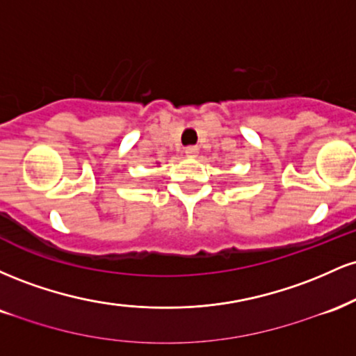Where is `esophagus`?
I'll use <instances>...</instances> for the list:
<instances>
[{
    "mask_svg": "<svg viewBox=\"0 0 356 356\" xmlns=\"http://www.w3.org/2000/svg\"><path fill=\"white\" fill-rule=\"evenodd\" d=\"M197 154H199V147L197 145H191V147H187V149H186L187 157L194 159V157H197Z\"/></svg>",
    "mask_w": 356,
    "mask_h": 356,
    "instance_id": "obj_1",
    "label": "esophagus"
}]
</instances>
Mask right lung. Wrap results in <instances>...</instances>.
<instances>
[{
  "label": "right lung",
  "mask_w": 356,
  "mask_h": 356,
  "mask_svg": "<svg viewBox=\"0 0 356 356\" xmlns=\"http://www.w3.org/2000/svg\"><path fill=\"white\" fill-rule=\"evenodd\" d=\"M157 164H159V162H157Z\"/></svg>",
  "instance_id": "obj_1"
}]
</instances>
